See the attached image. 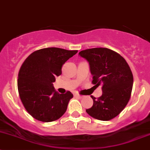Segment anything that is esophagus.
I'll return each instance as SVG.
<instances>
[{"label":"esophagus","mask_w":150,"mask_h":150,"mask_svg":"<svg viewBox=\"0 0 150 150\" xmlns=\"http://www.w3.org/2000/svg\"><path fill=\"white\" fill-rule=\"evenodd\" d=\"M74 96L76 97V98H82V96H81V95H79V94H75Z\"/></svg>","instance_id":"esophagus-1"}]
</instances>
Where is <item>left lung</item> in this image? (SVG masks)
Instances as JSON below:
<instances>
[{
  "mask_svg": "<svg viewBox=\"0 0 150 150\" xmlns=\"http://www.w3.org/2000/svg\"><path fill=\"white\" fill-rule=\"evenodd\" d=\"M79 55L89 63L92 84L103 86L102 96H91L93 105L86 112L100 121L112 119L124 109L132 94L134 79L129 64L120 54L105 47L86 49Z\"/></svg>",
  "mask_w": 150,
  "mask_h": 150,
  "instance_id": "8db88e82",
  "label": "left lung"
}]
</instances>
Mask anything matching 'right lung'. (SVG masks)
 <instances>
[{"label":"right lung","mask_w":150,"mask_h":150,"mask_svg":"<svg viewBox=\"0 0 150 150\" xmlns=\"http://www.w3.org/2000/svg\"><path fill=\"white\" fill-rule=\"evenodd\" d=\"M78 50L47 47L29 55L18 72V91L27 112L42 122L58 120L65 113L73 94H59L52 83L62 74L61 68Z\"/></svg>","instance_id":"right-lung-1"}]
</instances>
